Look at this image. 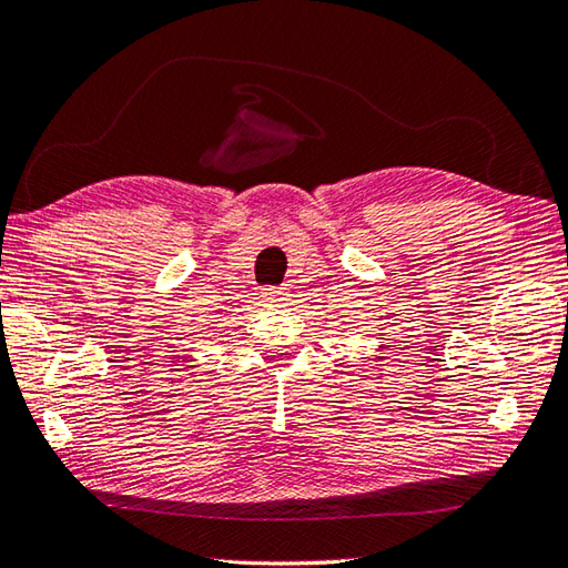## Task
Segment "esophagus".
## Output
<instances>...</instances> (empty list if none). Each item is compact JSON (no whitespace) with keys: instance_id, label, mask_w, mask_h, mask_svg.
<instances>
[{"instance_id":"obj_1","label":"esophagus","mask_w":568,"mask_h":568,"mask_svg":"<svg viewBox=\"0 0 568 568\" xmlns=\"http://www.w3.org/2000/svg\"><path fill=\"white\" fill-rule=\"evenodd\" d=\"M285 295H287L285 287H265L263 300H265V303H283Z\"/></svg>"}]
</instances>
